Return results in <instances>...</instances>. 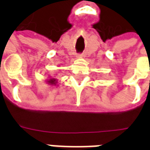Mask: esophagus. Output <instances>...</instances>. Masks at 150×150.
<instances>
[{
  "label": "esophagus",
  "instance_id": "esophagus-1",
  "mask_svg": "<svg viewBox=\"0 0 150 150\" xmlns=\"http://www.w3.org/2000/svg\"><path fill=\"white\" fill-rule=\"evenodd\" d=\"M84 57L85 56L83 54H78V58H80V59H81V58H84Z\"/></svg>",
  "mask_w": 150,
  "mask_h": 150
}]
</instances>
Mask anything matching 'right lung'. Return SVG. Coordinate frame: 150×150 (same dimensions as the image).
Returning a JSON list of instances; mask_svg holds the SVG:
<instances>
[{"label":"right lung","instance_id":"obj_1","mask_svg":"<svg viewBox=\"0 0 150 150\" xmlns=\"http://www.w3.org/2000/svg\"><path fill=\"white\" fill-rule=\"evenodd\" d=\"M47 83L50 85H56L57 83V80H56V79H50L49 80H47Z\"/></svg>","mask_w":150,"mask_h":150}]
</instances>
